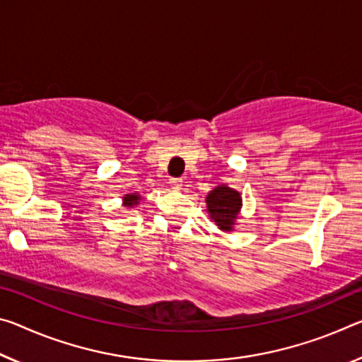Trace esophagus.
I'll use <instances>...</instances> for the list:
<instances>
[{"label": "esophagus", "mask_w": 362, "mask_h": 362, "mask_svg": "<svg viewBox=\"0 0 362 362\" xmlns=\"http://www.w3.org/2000/svg\"><path fill=\"white\" fill-rule=\"evenodd\" d=\"M170 185L174 187V188H180L182 179H179V177H172V179H170Z\"/></svg>", "instance_id": "esophagus-1"}]
</instances>
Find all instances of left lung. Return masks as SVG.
I'll list each match as a JSON object with an SVG mask.
<instances>
[{
    "label": "left lung",
    "instance_id": "left-lung-1",
    "mask_svg": "<svg viewBox=\"0 0 362 362\" xmlns=\"http://www.w3.org/2000/svg\"><path fill=\"white\" fill-rule=\"evenodd\" d=\"M206 203H208L209 214L217 226L222 230H230L235 217L240 211V206H242L240 193L226 185H219L208 194Z\"/></svg>",
    "mask_w": 362,
    "mask_h": 362
}]
</instances>
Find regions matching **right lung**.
I'll list each match as a JSON object with an SVG mask.
<instances>
[{
	"label": "right lung",
	"instance_id": "1",
	"mask_svg": "<svg viewBox=\"0 0 362 362\" xmlns=\"http://www.w3.org/2000/svg\"><path fill=\"white\" fill-rule=\"evenodd\" d=\"M134 199H136L135 194H132V197H127V204H129V206L134 204V203H132V202H134Z\"/></svg>",
	"mask_w": 362,
	"mask_h": 362
}]
</instances>
